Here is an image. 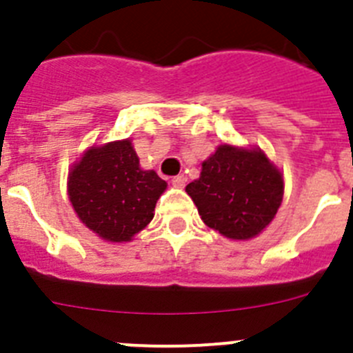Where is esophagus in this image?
I'll return each instance as SVG.
<instances>
[{"instance_id": "esophagus-1", "label": "esophagus", "mask_w": 353, "mask_h": 353, "mask_svg": "<svg viewBox=\"0 0 353 353\" xmlns=\"http://www.w3.org/2000/svg\"><path fill=\"white\" fill-rule=\"evenodd\" d=\"M171 182H173L174 187H183V185H185V176H183V174L173 176V180H171Z\"/></svg>"}]
</instances>
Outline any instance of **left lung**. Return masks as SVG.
Segmentation results:
<instances>
[{
  "mask_svg": "<svg viewBox=\"0 0 353 353\" xmlns=\"http://www.w3.org/2000/svg\"><path fill=\"white\" fill-rule=\"evenodd\" d=\"M185 187L208 228L248 240L269 226L283 201V174L261 150L221 145Z\"/></svg>",
  "mask_w": 353,
  "mask_h": 353,
  "instance_id": "obj_1",
  "label": "left lung"
}]
</instances>
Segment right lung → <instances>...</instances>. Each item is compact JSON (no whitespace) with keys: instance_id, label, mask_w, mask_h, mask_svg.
Listing matches in <instances>:
<instances>
[{"instance_id":"1","label":"right lung","mask_w":353,"mask_h":353,"mask_svg":"<svg viewBox=\"0 0 353 353\" xmlns=\"http://www.w3.org/2000/svg\"><path fill=\"white\" fill-rule=\"evenodd\" d=\"M166 182L143 171L130 139L92 146L68 174V198L86 228L109 242H129L154 219Z\"/></svg>"}]
</instances>
